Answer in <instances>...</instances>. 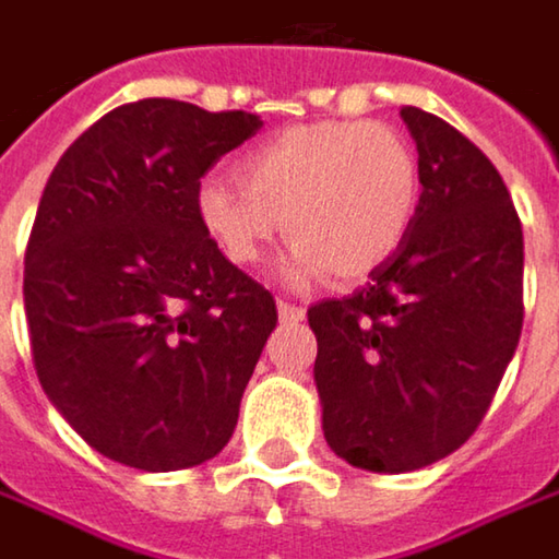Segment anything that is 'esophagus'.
Here are the masks:
<instances>
[{
	"instance_id": "1",
	"label": "esophagus",
	"mask_w": 559,
	"mask_h": 559,
	"mask_svg": "<svg viewBox=\"0 0 559 559\" xmlns=\"http://www.w3.org/2000/svg\"><path fill=\"white\" fill-rule=\"evenodd\" d=\"M276 311H280V321L283 324H299L301 318H305V308L301 305H293V301H276Z\"/></svg>"
}]
</instances>
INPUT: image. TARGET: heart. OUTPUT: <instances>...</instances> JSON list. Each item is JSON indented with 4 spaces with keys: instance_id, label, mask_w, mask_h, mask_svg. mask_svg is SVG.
Segmentation results:
<instances>
[{
    "instance_id": "b5f03b06",
    "label": "heart",
    "mask_w": 559,
    "mask_h": 559,
    "mask_svg": "<svg viewBox=\"0 0 559 559\" xmlns=\"http://www.w3.org/2000/svg\"><path fill=\"white\" fill-rule=\"evenodd\" d=\"M238 180L203 178L197 219L222 258L258 266L289 231L280 276L308 283L331 270L353 283L404 245L419 206L414 145L379 120H318L245 152Z\"/></svg>"
}]
</instances>
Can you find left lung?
<instances>
[{
  "label": "left lung",
  "instance_id": "1",
  "mask_svg": "<svg viewBox=\"0 0 559 559\" xmlns=\"http://www.w3.org/2000/svg\"><path fill=\"white\" fill-rule=\"evenodd\" d=\"M401 117L419 155L417 219L362 289L308 308L324 439L376 474L461 449L522 334V222L493 162L436 114Z\"/></svg>",
  "mask_w": 559,
  "mask_h": 559
}]
</instances>
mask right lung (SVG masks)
Instances as JSON below:
<instances>
[{
	"label": "right lung",
	"mask_w": 559,
	"mask_h": 559,
	"mask_svg": "<svg viewBox=\"0 0 559 559\" xmlns=\"http://www.w3.org/2000/svg\"><path fill=\"white\" fill-rule=\"evenodd\" d=\"M263 127L145 98L57 162L24 254L40 388L104 459L180 471L228 445L276 301L197 219L200 178Z\"/></svg>",
	"instance_id": "obj_1"
}]
</instances>
